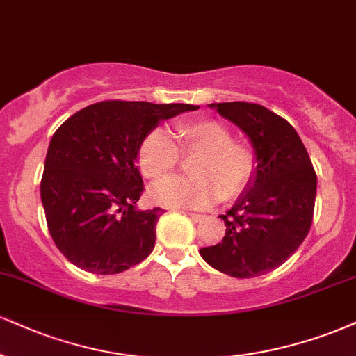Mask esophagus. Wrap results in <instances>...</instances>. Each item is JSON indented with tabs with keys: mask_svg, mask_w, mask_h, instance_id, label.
<instances>
[{
	"mask_svg": "<svg viewBox=\"0 0 356 356\" xmlns=\"http://www.w3.org/2000/svg\"><path fill=\"white\" fill-rule=\"evenodd\" d=\"M187 216H189V217H191V219H192V220H194V222H200V220H202V219H204V216H202V213H194V212H187Z\"/></svg>",
	"mask_w": 356,
	"mask_h": 356,
	"instance_id": "34e87169",
	"label": "esophagus"
}]
</instances>
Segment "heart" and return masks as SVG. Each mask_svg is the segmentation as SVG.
I'll use <instances>...</instances> for the list:
<instances>
[{"label": "heart", "instance_id": "b5f03b06", "mask_svg": "<svg viewBox=\"0 0 356 356\" xmlns=\"http://www.w3.org/2000/svg\"><path fill=\"white\" fill-rule=\"evenodd\" d=\"M172 137L154 129L144 137L137 151V164L144 177L161 181L175 168L178 149L197 153L191 166L194 178H171L157 184L152 200L172 209H205L220 199H230L245 189L255 170V156L250 147L234 143L232 134L217 121H189L175 126Z\"/></svg>", "mask_w": 356, "mask_h": 356}]
</instances>
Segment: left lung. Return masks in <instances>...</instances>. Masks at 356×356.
<instances>
[{
	"mask_svg": "<svg viewBox=\"0 0 356 356\" xmlns=\"http://www.w3.org/2000/svg\"><path fill=\"white\" fill-rule=\"evenodd\" d=\"M222 118L250 140L255 170L230 211L222 242L200 248L211 267L235 278L268 273L305 241L314 217L316 175L297 131L252 102H213Z\"/></svg>",
	"mask_w": 356,
	"mask_h": 356,
	"instance_id": "1",
	"label": "left lung"
}]
</instances>
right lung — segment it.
Masks as SVG:
<instances>
[{
    "label": "right lung",
    "mask_w": 356,
    "mask_h": 356,
    "mask_svg": "<svg viewBox=\"0 0 356 356\" xmlns=\"http://www.w3.org/2000/svg\"><path fill=\"white\" fill-rule=\"evenodd\" d=\"M197 109L104 101L78 111L58 127L46 154L41 202L51 237L71 264L113 275L151 254L164 211L137 209L144 191L137 151L161 121Z\"/></svg>",
    "instance_id": "add662e5"
}]
</instances>
